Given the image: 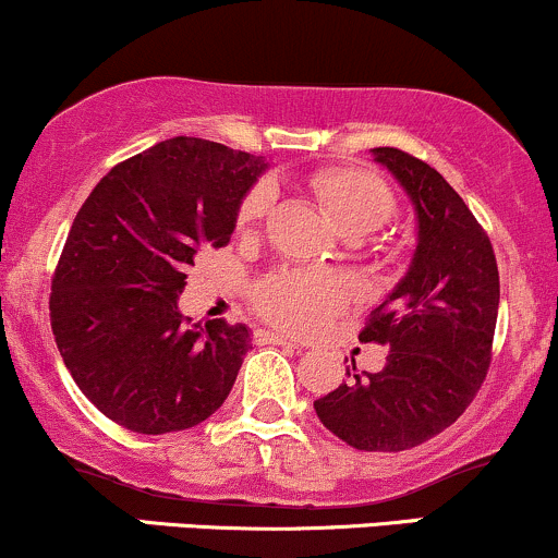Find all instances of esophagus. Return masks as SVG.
Listing matches in <instances>:
<instances>
[{
	"instance_id": "1",
	"label": "esophagus",
	"mask_w": 558,
	"mask_h": 558,
	"mask_svg": "<svg viewBox=\"0 0 558 558\" xmlns=\"http://www.w3.org/2000/svg\"><path fill=\"white\" fill-rule=\"evenodd\" d=\"M255 340L260 345H287V349H298V343H292L290 338H284V335L279 332H271V329H257L255 332Z\"/></svg>"
}]
</instances>
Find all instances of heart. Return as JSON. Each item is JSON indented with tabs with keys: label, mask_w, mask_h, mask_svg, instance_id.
Instances as JSON below:
<instances>
[{
	"label": "heart",
	"mask_w": 558,
	"mask_h": 558,
	"mask_svg": "<svg viewBox=\"0 0 558 558\" xmlns=\"http://www.w3.org/2000/svg\"><path fill=\"white\" fill-rule=\"evenodd\" d=\"M308 185L343 236H367L397 213L391 189L359 167H325L308 178ZM268 205L271 185L257 183L239 205V226L247 229L260 223ZM349 298L351 284L340 274L325 268H292L263 281L255 292V305L274 325L292 332H314L340 305L349 303Z\"/></svg>",
	"instance_id": "1"
}]
</instances>
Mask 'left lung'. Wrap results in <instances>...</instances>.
I'll return each instance as SVG.
<instances>
[{"label":"left lung","instance_id":"8db88e82","mask_svg":"<svg viewBox=\"0 0 558 558\" xmlns=\"http://www.w3.org/2000/svg\"><path fill=\"white\" fill-rule=\"evenodd\" d=\"M373 157L415 205L417 247L359 332L362 343L391 349L386 367L359 375L351 364V380L316 399L314 410L345 445L401 452L449 428L482 388L500 277L487 231L434 167L388 146L373 148Z\"/></svg>","mask_w":558,"mask_h":558}]
</instances>
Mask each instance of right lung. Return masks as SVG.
I'll return each mask as SVG.
<instances>
[{"mask_svg":"<svg viewBox=\"0 0 558 558\" xmlns=\"http://www.w3.org/2000/svg\"><path fill=\"white\" fill-rule=\"evenodd\" d=\"M268 161L202 137H170L117 165L76 213L52 277L50 322L80 391L135 434L207 421L253 338L178 311L202 250L226 247Z\"/></svg>","mask_w":558,"mask_h":558,"instance_id":"add662e5","label":"right lung"}]
</instances>
